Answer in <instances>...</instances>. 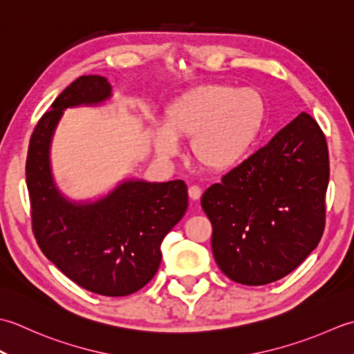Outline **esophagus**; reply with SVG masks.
<instances>
[{"label":"esophagus","mask_w":354,"mask_h":354,"mask_svg":"<svg viewBox=\"0 0 354 354\" xmlns=\"http://www.w3.org/2000/svg\"><path fill=\"white\" fill-rule=\"evenodd\" d=\"M187 194H189V197L192 200H198L201 197V187L197 185H192L189 186V189H187Z\"/></svg>","instance_id":"obj_1"}]
</instances>
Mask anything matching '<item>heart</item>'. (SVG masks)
<instances>
[{
	"mask_svg": "<svg viewBox=\"0 0 354 354\" xmlns=\"http://www.w3.org/2000/svg\"><path fill=\"white\" fill-rule=\"evenodd\" d=\"M264 120V102L254 88L207 84L180 96L167 110V127L154 128L162 157L178 153L180 139H191L196 162L209 171H229L254 145Z\"/></svg>",
	"mask_w": 354,
	"mask_h": 354,
	"instance_id": "b5f03b06",
	"label": "heart"
}]
</instances>
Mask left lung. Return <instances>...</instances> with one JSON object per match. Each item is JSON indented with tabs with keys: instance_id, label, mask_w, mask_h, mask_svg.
Segmentation results:
<instances>
[{
	"instance_id": "1",
	"label": "left lung",
	"mask_w": 354,
	"mask_h": 354,
	"mask_svg": "<svg viewBox=\"0 0 354 354\" xmlns=\"http://www.w3.org/2000/svg\"><path fill=\"white\" fill-rule=\"evenodd\" d=\"M328 176L326 136L301 113L209 186L201 207L221 272L235 283L264 286L297 269L326 227Z\"/></svg>"
}]
</instances>
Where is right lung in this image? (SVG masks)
Returning <instances> with one entry per match:
<instances>
[{
	"instance_id": "right-lung-1",
	"label": "right lung",
	"mask_w": 354,
	"mask_h": 354,
	"mask_svg": "<svg viewBox=\"0 0 354 354\" xmlns=\"http://www.w3.org/2000/svg\"><path fill=\"white\" fill-rule=\"evenodd\" d=\"M110 96L111 85L104 76H81L71 82L33 129L26 180L33 235L42 254L85 290L127 297L157 273L160 244L186 212L187 189L183 180H127L95 203H75L61 196L48 154L62 111L96 105Z\"/></svg>"
}]
</instances>
